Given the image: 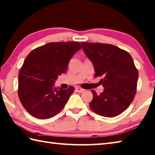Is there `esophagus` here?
I'll use <instances>...</instances> for the list:
<instances>
[{
	"mask_svg": "<svg viewBox=\"0 0 155 155\" xmlns=\"http://www.w3.org/2000/svg\"><path fill=\"white\" fill-rule=\"evenodd\" d=\"M75 89H76V91H77L78 93H81L84 92V89H82V88H81V87H76Z\"/></svg>",
	"mask_w": 155,
	"mask_h": 155,
	"instance_id": "esophagus-1",
	"label": "esophagus"
}]
</instances>
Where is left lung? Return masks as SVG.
Returning <instances> with one entry per match:
<instances>
[{
	"mask_svg": "<svg viewBox=\"0 0 155 155\" xmlns=\"http://www.w3.org/2000/svg\"><path fill=\"white\" fill-rule=\"evenodd\" d=\"M84 52L101 80L104 90L97 95L92 90L91 110L100 116L114 117L122 114L134 98L138 72L130 54L114 45L81 42Z\"/></svg>",
	"mask_w": 155,
	"mask_h": 155,
	"instance_id": "obj_1",
	"label": "left lung"
}]
</instances>
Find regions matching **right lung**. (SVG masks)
I'll list each match as a JSON object with an SVG mask.
<instances>
[{
    "instance_id": "1",
    "label": "right lung",
    "mask_w": 155,
    "mask_h": 155,
    "mask_svg": "<svg viewBox=\"0 0 155 155\" xmlns=\"http://www.w3.org/2000/svg\"><path fill=\"white\" fill-rule=\"evenodd\" d=\"M81 48L76 41L51 42L35 48L26 57L19 74L18 95L32 116L49 119L64 107L74 88L63 89L54 85Z\"/></svg>"
}]
</instances>
